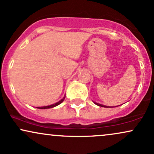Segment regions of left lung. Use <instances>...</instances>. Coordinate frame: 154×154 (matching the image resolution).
Here are the masks:
<instances>
[{
  "mask_svg": "<svg viewBox=\"0 0 154 154\" xmlns=\"http://www.w3.org/2000/svg\"><path fill=\"white\" fill-rule=\"evenodd\" d=\"M94 102V101H93ZM94 103L95 104H96L97 106H100V107H105V108H108V107H109V106H103V105H102V104H100V103H95V102H94Z\"/></svg>",
  "mask_w": 154,
  "mask_h": 154,
  "instance_id": "left-lung-1",
  "label": "left lung"
}]
</instances>
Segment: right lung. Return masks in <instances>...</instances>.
<instances>
[{"instance_id":"right-lung-1","label":"right lung","mask_w":154,"mask_h":154,"mask_svg":"<svg viewBox=\"0 0 154 154\" xmlns=\"http://www.w3.org/2000/svg\"><path fill=\"white\" fill-rule=\"evenodd\" d=\"M65 99V96L63 97V98L61 99V100H59V102H57V103H54V104H52V105H50V106H42V107H37L38 109H51V108H53V107H55L56 106L59 105L60 103H61L63 101V100Z\"/></svg>"}]
</instances>
